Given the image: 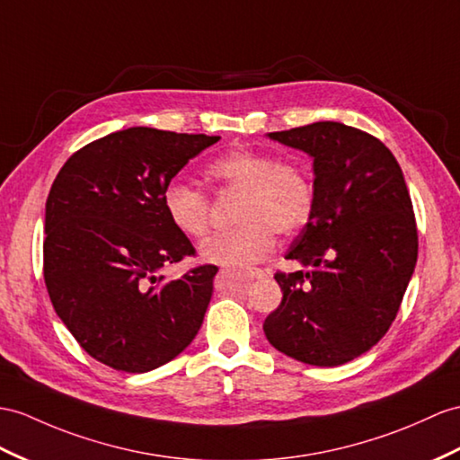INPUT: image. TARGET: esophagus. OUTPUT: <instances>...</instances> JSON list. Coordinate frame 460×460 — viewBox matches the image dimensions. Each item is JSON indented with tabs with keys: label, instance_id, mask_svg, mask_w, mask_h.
<instances>
[{
	"label": "esophagus",
	"instance_id": "obj_1",
	"mask_svg": "<svg viewBox=\"0 0 460 460\" xmlns=\"http://www.w3.org/2000/svg\"><path fill=\"white\" fill-rule=\"evenodd\" d=\"M222 273H224V271H222ZM245 275L252 277V279H261V277H265V273L261 271V269H252V271H248Z\"/></svg>",
	"mask_w": 460,
	"mask_h": 460
}]
</instances>
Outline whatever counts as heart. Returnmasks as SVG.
I'll return each instance as SVG.
<instances>
[{
    "label": "heart",
    "instance_id": "obj_1",
    "mask_svg": "<svg viewBox=\"0 0 460 460\" xmlns=\"http://www.w3.org/2000/svg\"><path fill=\"white\" fill-rule=\"evenodd\" d=\"M217 195L240 193L234 208L236 228L200 243L205 261L243 267L261 261L279 236H293L310 220L316 189L305 165L279 160L267 150L240 146L218 155L205 170ZM167 218L187 238H203L210 226V199L185 181L167 183L162 195Z\"/></svg>",
    "mask_w": 460,
    "mask_h": 460
}]
</instances>
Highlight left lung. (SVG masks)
Wrapping results in <instances>:
<instances>
[{
  "mask_svg": "<svg viewBox=\"0 0 460 460\" xmlns=\"http://www.w3.org/2000/svg\"><path fill=\"white\" fill-rule=\"evenodd\" d=\"M269 138L314 158L316 200L285 255L310 271L275 273L283 300L263 332L296 361L338 367L383 340L398 314L418 261L411 199L373 134L323 120Z\"/></svg>",
  "mask_w": 460,
  "mask_h": 460,
  "instance_id": "8db88e82",
  "label": "left lung"
}]
</instances>
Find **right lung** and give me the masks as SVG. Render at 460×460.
I'll use <instances>...</instances> for the list:
<instances>
[{
  "label": "right lung",
  "mask_w": 460,
  "mask_h": 460,
  "mask_svg": "<svg viewBox=\"0 0 460 460\" xmlns=\"http://www.w3.org/2000/svg\"><path fill=\"white\" fill-rule=\"evenodd\" d=\"M207 134L132 127L70 155L47 199L42 271L56 314L115 371L148 373L193 341L217 265L177 281L160 269L193 257L162 195L181 167L218 142Z\"/></svg>",
  "instance_id": "1"
}]
</instances>
